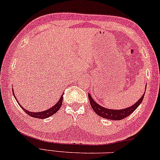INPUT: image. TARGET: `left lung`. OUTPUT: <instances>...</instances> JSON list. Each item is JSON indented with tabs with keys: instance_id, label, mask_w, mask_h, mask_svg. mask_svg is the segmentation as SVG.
I'll list each match as a JSON object with an SVG mask.
<instances>
[{
	"instance_id": "obj_1",
	"label": "left lung",
	"mask_w": 160,
	"mask_h": 160,
	"mask_svg": "<svg viewBox=\"0 0 160 160\" xmlns=\"http://www.w3.org/2000/svg\"><path fill=\"white\" fill-rule=\"evenodd\" d=\"M144 94L142 95V97L140 98L134 105H132V107H129L128 108H127V109L117 110L110 109H109L104 107H102V106H100L99 104H98L97 102H94V99H92V97L90 96V94H88V99H89L90 101V104L92 106V109H94V111L97 113L99 116L103 118H105V119L111 120H121L124 119V118H126L127 117L129 116V115L139 107V104H141L142 100L144 99Z\"/></svg>"
}]
</instances>
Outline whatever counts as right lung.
I'll return each instance as SVG.
<instances>
[{"instance_id":"1","label":"right lung","mask_w":160,"mask_h":160,"mask_svg":"<svg viewBox=\"0 0 160 160\" xmlns=\"http://www.w3.org/2000/svg\"><path fill=\"white\" fill-rule=\"evenodd\" d=\"M13 96L15 97V94L13 93ZM63 95L61 96V98L59 99V101L56 103V104L52 107L51 108H50L49 109L47 110H45V111H43V112H30V111H28V110L25 109V108H23V107H21V105L19 104L18 101H17V102H18V104L20 105V107L23 109L26 114H28L29 116H31L32 117H34V118H38V119H45V118H48L49 117L52 116L55 114V113L57 112L58 111V109H60L61 105H62V102H63ZM17 100V99H16Z\"/></svg>"}]
</instances>
